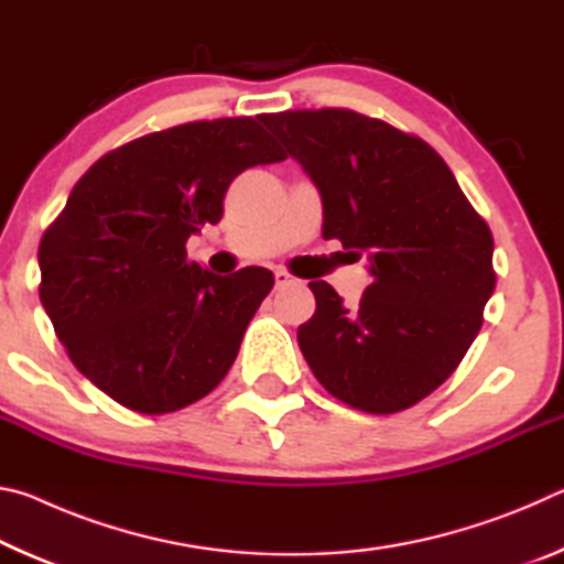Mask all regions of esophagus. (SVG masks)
Instances as JSON below:
<instances>
[{
  "label": "esophagus",
  "instance_id": "obj_1",
  "mask_svg": "<svg viewBox=\"0 0 564 564\" xmlns=\"http://www.w3.org/2000/svg\"><path fill=\"white\" fill-rule=\"evenodd\" d=\"M299 279H295V275H291L289 271H275V289H283V285H291V283H295Z\"/></svg>",
  "mask_w": 564,
  "mask_h": 564
}]
</instances>
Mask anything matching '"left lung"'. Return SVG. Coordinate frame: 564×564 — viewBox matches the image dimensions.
<instances>
[{
    "instance_id": "1",
    "label": "left lung",
    "mask_w": 564,
    "mask_h": 564,
    "mask_svg": "<svg viewBox=\"0 0 564 564\" xmlns=\"http://www.w3.org/2000/svg\"><path fill=\"white\" fill-rule=\"evenodd\" d=\"M316 184L323 238L366 259L370 285L346 308L311 281L316 313L299 346L318 383L350 408L388 415L451 378L495 291L492 234L423 139L348 109L263 113Z\"/></svg>"
}]
</instances>
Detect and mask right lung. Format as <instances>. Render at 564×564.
<instances>
[{
	"label": "right lung",
	"mask_w": 564,
	"mask_h": 564,
	"mask_svg": "<svg viewBox=\"0 0 564 564\" xmlns=\"http://www.w3.org/2000/svg\"><path fill=\"white\" fill-rule=\"evenodd\" d=\"M259 119L147 133L101 156L40 243V299L76 368L123 408L161 415L221 383L273 273L186 261L241 171L283 161Z\"/></svg>",
	"instance_id": "obj_1"
}]
</instances>
